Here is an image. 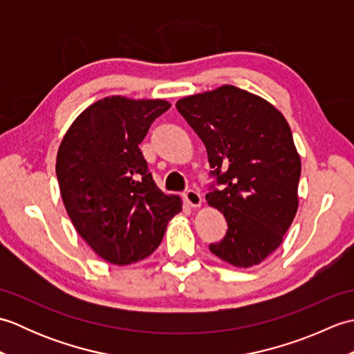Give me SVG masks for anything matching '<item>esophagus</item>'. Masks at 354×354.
Here are the masks:
<instances>
[{"instance_id":"obj_1","label":"esophagus","mask_w":354,"mask_h":354,"mask_svg":"<svg viewBox=\"0 0 354 354\" xmlns=\"http://www.w3.org/2000/svg\"><path fill=\"white\" fill-rule=\"evenodd\" d=\"M184 201L187 202V205H190L192 208H199L202 205V196L194 190H189L184 193Z\"/></svg>"}]
</instances>
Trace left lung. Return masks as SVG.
I'll use <instances>...</instances> for the list:
<instances>
[{"label": "left lung", "mask_w": 354, "mask_h": 354, "mask_svg": "<svg viewBox=\"0 0 354 354\" xmlns=\"http://www.w3.org/2000/svg\"><path fill=\"white\" fill-rule=\"evenodd\" d=\"M176 108L223 185L205 196L228 225L209 251L237 268L260 265L281 245L298 209L301 158L289 123L274 104L232 85L187 95Z\"/></svg>", "instance_id": "1"}]
</instances>
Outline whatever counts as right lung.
Here are the masks:
<instances>
[{
	"instance_id": "add662e5",
	"label": "right lung",
	"mask_w": 354,
	"mask_h": 354,
	"mask_svg": "<svg viewBox=\"0 0 354 354\" xmlns=\"http://www.w3.org/2000/svg\"><path fill=\"white\" fill-rule=\"evenodd\" d=\"M171 104L111 95L93 103L64 135L56 175L66 213L80 237L112 265L152 254L183 201L158 189L138 147Z\"/></svg>"
}]
</instances>
